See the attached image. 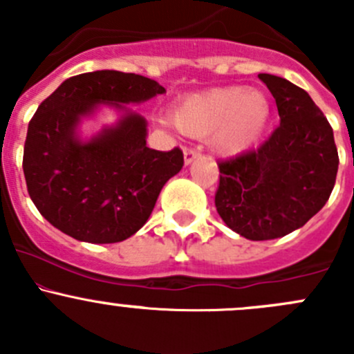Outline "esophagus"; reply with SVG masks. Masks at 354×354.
I'll return each mask as SVG.
<instances>
[{
    "instance_id": "1",
    "label": "esophagus",
    "mask_w": 354,
    "mask_h": 354,
    "mask_svg": "<svg viewBox=\"0 0 354 354\" xmlns=\"http://www.w3.org/2000/svg\"><path fill=\"white\" fill-rule=\"evenodd\" d=\"M198 157V152L195 151V149H185L183 151V159H185V166H188V164L194 162L195 159Z\"/></svg>"
}]
</instances>
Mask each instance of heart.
Returning a JSON list of instances; mask_svg holds the SVG:
<instances>
[{"instance_id":"b5f03b06","label":"heart","mask_w":354,"mask_h":354,"mask_svg":"<svg viewBox=\"0 0 354 354\" xmlns=\"http://www.w3.org/2000/svg\"><path fill=\"white\" fill-rule=\"evenodd\" d=\"M272 116L269 95L243 85L212 88L185 99L173 111V123L188 137L214 133L217 152L236 157L248 152L266 131Z\"/></svg>"}]
</instances>
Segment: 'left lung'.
<instances>
[{"label": "left lung", "mask_w": 354, "mask_h": 354, "mask_svg": "<svg viewBox=\"0 0 354 354\" xmlns=\"http://www.w3.org/2000/svg\"><path fill=\"white\" fill-rule=\"evenodd\" d=\"M274 95L281 124L257 151L219 162L216 209L246 240L286 236L329 200L339 157L332 128L303 88L260 73Z\"/></svg>", "instance_id": "1"}]
</instances>
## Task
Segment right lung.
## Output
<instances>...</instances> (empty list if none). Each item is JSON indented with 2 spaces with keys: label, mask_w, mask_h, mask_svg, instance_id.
Returning <instances> with one entry per match:
<instances>
[{
  "label": "right lung",
  "mask_w": 354,
  "mask_h": 354,
  "mask_svg": "<svg viewBox=\"0 0 354 354\" xmlns=\"http://www.w3.org/2000/svg\"><path fill=\"white\" fill-rule=\"evenodd\" d=\"M166 88L147 77L97 70L63 82L28 123L24 174L32 202L56 230L87 243H118L151 217L183 152L147 147V121L128 108ZM101 107L118 113L114 125L84 139L81 121Z\"/></svg>",
  "instance_id": "1"
}]
</instances>
